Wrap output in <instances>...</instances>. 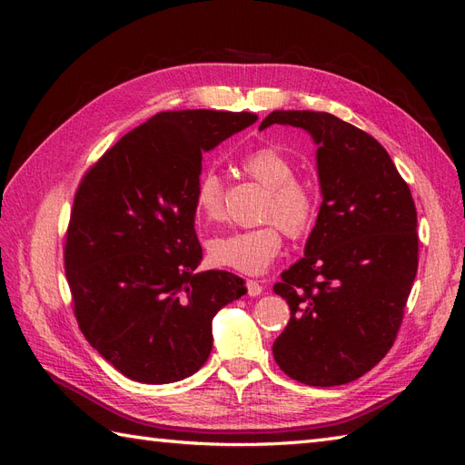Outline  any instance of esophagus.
<instances>
[{"label": "esophagus", "mask_w": 465, "mask_h": 465, "mask_svg": "<svg viewBox=\"0 0 465 465\" xmlns=\"http://www.w3.org/2000/svg\"><path fill=\"white\" fill-rule=\"evenodd\" d=\"M246 287H248L250 297H258V294H262V291H263L260 281H254V279H248L246 281Z\"/></svg>", "instance_id": "34e87169"}]
</instances>
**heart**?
Wrapping results in <instances>:
<instances>
[{"label": "heart", "mask_w": 465, "mask_h": 465, "mask_svg": "<svg viewBox=\"0 0 465 465\" xmlns=\"http://www.w3.org/2000/svg\"><path fill=\"white\" fill-rule=\"evenodd\" d=\"M241 168L263 188L270 190L265 219H273L256 229L231 231L209 242V258L229 270L256 275L265 272L283 244V228L289 236H301L312 227L316 198L311 186L294 180V164L279 147L263 145L246 153ZM198 213L215 221L223 215V182L213 171H205L193 188Z\"/></svg>", "instance_id": "heart-1"}]
</instances>
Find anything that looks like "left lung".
<instances>
[{
    "label": "left lung",
    "instance_id": "1",
    "mask_svg": "<svg viewBox=\"0 0 465 465\" xmlns=\"http://www.w3.org/2000/svg\"><path fill=\"white\" fill-rule=\"evenodd\" d=\"M273 124L311 134L322 192L304 258L273 287L291 308L273 357L302 384H349L396 341L419 263L415 203L367 132L312 110H273L260 130Z\"/></svg>",
    "mask_w": 465,
    "mask_h": 465
}]
</instances>
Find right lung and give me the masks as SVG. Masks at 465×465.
<instances>
[{
	"mask_svg": "<svg viewBox=\"0 0 465 465\" xmlns=\"http://www.w3.org/2000/svg\"><path fill=\"white\" fill-rule=\"evenodd\" d=\"M258 120L252 112H159L89 168L65 236V275L83 335L135 382L198 372L211 322L246 294L229 272H195L193 188L202 154Z\"/></svg>",
	"mask_w": 465,
	"mask_h": 465,
	"instance_id": "obj_1",
	"label": "right lung"
}]
</instances>
